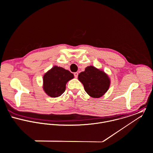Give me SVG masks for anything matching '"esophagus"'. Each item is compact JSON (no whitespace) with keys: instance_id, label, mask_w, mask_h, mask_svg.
<instances>
[{"instance_id":"obj_1","label":"esophagus","mask_w":153,"mask_h":153,"mask_svg":"<svg viewBox=\"0 0 153 153\" xmlns=\"http://www.w3.org/2000/svg\"><path fill=\"white\" fill-rule=\"evenodd\" d=\"M74 76L75 78H77V77H78V73H77V72H75V73H74Z\"/></svg>"}]
</instances>
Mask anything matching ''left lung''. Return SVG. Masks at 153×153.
<instances>
[{
    "instance_id": "1",
    "label": "left lung",
    "mask_w": 153,
    "mask_h": 153,
    "mask_svg": "<svg viewBox=\"0 0 153 153\" xmlns=\"http://www.w3.org/2000/svg\"><path fill=\"white\" fill-rule=\"evenodd\" d=\"M79 80L83 85L86 92L93 98L102 97L108 91L111 79L103 70L90 65L79 73Z\"/></svg>"
}]
</instances>
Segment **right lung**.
<instances>
[{
	"mask_svg": "<svg viewBox=\"0 0 153 153\" xmlns=\"http://www.w3.org/2000/svg\"><path fill=\"white\" fill-rule=\"evenodd\" d=\"M73 78L70 71L54 65L43 76V90L48 96L57 97L65 91L67 83Z\"/></svg>",
	"mask_w": 153,
	"mask_h": 153,
	"instance_id": "right-lung-1",
	"label": "right lung"
}]
</instances>
